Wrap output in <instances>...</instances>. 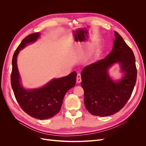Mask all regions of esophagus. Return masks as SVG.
Masks as SVG:
<instances>
[{
    "label": "esophagus",
    "mask_w": 146,
    "mask_h": 146,
    "mask_svg": "<svg viewBox=\"0 0 146 146\" xmlns=\"http://www.w3.org/2000/svg\"><path fill=\"white\" fill-rule=\"evenodd\" d=\"M82 82L81 79V74L80 73H78L77 75V82L78 83H80Z\"/></svg>",
    "instance_id": "esophagus-1"
}]
</instances>
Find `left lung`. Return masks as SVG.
I'll return each instance as SVG.
<instances>
[{"instance_id":"left-lung-1","label":"left lung","mask_w":146,"mask_h":146,"mask_svg":"<svg viewBox=\"0 0 146 146\" xmlns=\"http://www.w3.org/2000/svg\"><path fill=\"white\" fill-rule=\"evenodd\" d=\"M113 50L104 59L85 66L81 72V86L84 90V103L92 115L108 116L124 107L134 89L137 69L133 52L117 32ZM116 62L121 66L124 77L114 82L108 69Z\"/></svg>"}]
</instances>
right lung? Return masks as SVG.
I'll return each mask as SVG.
<instances>
[{"mask_svg":"<svg viewBox=\"0 0 146 146\" xmlns=\"http://www.w3.org/2000/svg\"><path fill=\"white\" fill-rule=\"evenodd\" d=\"M39 35L38 32L28 35L16 48L12 59L11 84L16 99L23 111L42 120L54 117L60 111L66 93L76 85L77 73L74 71L66 77L55 78L37 89L25 90L22 86L17 66V55L27 44L36 41Z\"/></svg>","mask_w":146,"mask_h":146,"instance_id":"right-lung-1","label":"right lung"}]
</instances>
